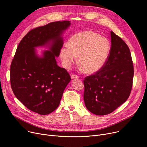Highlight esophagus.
I'll return each mask as SVG.
<instances>
[{"label": "esophagus", "mask_w": 147, "mask_h": 147, "mask_svg": "<svg viewBox=\"0 0 147 147\" xmlns=\"http://www.w3.org/2000/svg\"><path fill=\"white\" fill-rule=\"evenodd\" d=\"M71 77L72 79H79V76L76 75V74H72Z\"/></svg>", "instance_id": "34e87169"}]
</instances>
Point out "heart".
I'll use <instances>...</instances> for the list:
<instances>
[{
  "mask_svg": "<svg viewBox=\"0 0 147 147\" xmlns=\"http://www.w3.org/2000/svg\"><path fill=\"white\" fill-rule=\"evenodd\" d=\"M67 46L61 50L60 57L64 66L70 67L76 57L83 71L93 74L101 70L108 59L111 44L108 39L96 32L86 31L73 35Z\"/></svg>",
  "mask_w": 147,
  "mask_h": 147,
  "instance_id": "obj_1",
  "label": "heart"
}]
</instances>
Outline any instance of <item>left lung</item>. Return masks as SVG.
I'll use <instances>...</instances> for the list:
<instances>
[{
	"label": "left lung",
	"mask_w": 147,
	"mask_h": 147,
	"mask_svg": "<svg viewBox=\"0 0 147 147\" xmlns=\"http://www.w3.org/2000/svg\"><path fill=\"white\" fill-rule=\"evenodd\" d=\"M111 47L101 70L84 78V101L86 108L96 115L113 112L129 97L132 87L134 65L129 48L111 31Z\"/></svg>",
	"instance_id": "1"
}]
</instances>
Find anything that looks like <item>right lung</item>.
I'll list each match as a JSON object with an SVG mask.
<instances>
[{
    "instance_id": "1",
    "label": "right lung",
    "mask_w": 147,
    "mask_h": 147,
    "mask_svg": "<svg viewBox=\"0 0 147 147\" xmlns=\"http://www.w3.org/2000/svg\"><path fill=\"white\" fill-rule=\"evenodd\" d=\"M68 21H56L29 31L19 42L11 63L12 91L25 106L40 115H48L59 106L65 88L71 80L64 68L58 66L63 45L61 33L70 26ZM51 40L50 51L38 57L34 48Z\"/></svg>"
}]
</instances>
